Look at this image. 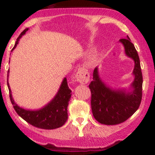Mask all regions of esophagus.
I'll list each match as a JSON object with an SVG mask.
<instances>
[{
    "mask_svg": "<svg viewBox=\"0 0 155 155\" xmlns=\"http://www.w3.org/2000/svg\"><path fill=\"white\" fill-rule=\"evenodd\" d=\"M75 77H76L77 81H78L79 83H81V84H87V82L89 81V73L84 68H79Z\"/></svg>",
    "mask_w": 155,
    "mask_h": 155,
    "instance_id": "esophagus-1",
    "label": "esophagus"
}]
</instances>
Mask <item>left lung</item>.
I'll use <instances>...</instances> for the list:
<instances>
[{
    "mask_svg": "<svg viewBox=\"0 0 155 155\" xmlns=\"http://www.w3.org/2000/svg\"><path fill=\"white\" fill-rule=\"evenodd\" d=\"M120 42L124 45L126 55L134 61V80L130 84V91L113 89L106 85L99 77L98 68H94L93 81L89 84L93 116L105 125H116L126 121L137 110L142 98L143 77L138 53L128 36L120 39Z\"/></svg>",
    "mask_w": 155,
    "mask_h": 155,
    "instance_id": "1",
    "label": "left lung"
}]
</instances>
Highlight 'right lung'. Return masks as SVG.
I'll list each match as a JSON object with an SVG mask.
<instances>
[{"instance_id":"1","label":"right lung","mask_w":155,"mask_h":155,"mask_svg":"<svg viewBox=\"0 0 155 155\" xmlns=\"http://www.w3.org/2000/svg\"><path fill=\"white\" fill-rule=\"evenodd\" d=\"M28 30V28H25L20 34L12 50L15 49L17 44H18V41ZM8 73L9 71L8 72V87L9 89L10 99L14 106V109L18 116H21L23 120H25L31 125L44 130H53V129L59 128L65 124L68 117V106L71 97V90L68 87L66 78H64L63 80L61 87L55 97L47 105L39 109L30 110V109L21 108L14 101L10 86L8 84Z\"/></svg>"}]
</instances>
